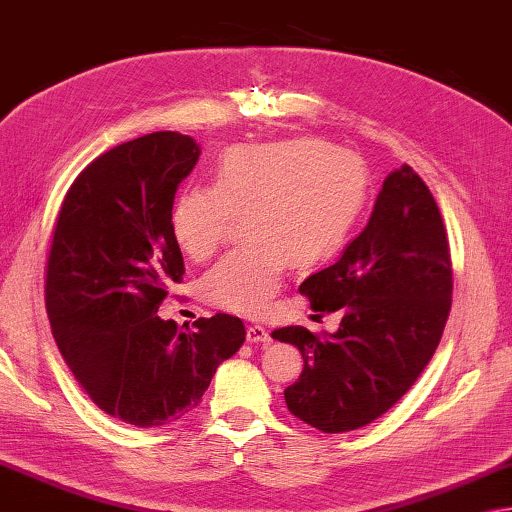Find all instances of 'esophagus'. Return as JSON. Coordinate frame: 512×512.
Listing matches in <instances>:
<instances>
[{
	"label": "esophagus",
	"instance_id": "esophagus-1",
	"mask_svg": "<svg viewBox=\"0 0 512 512\" xmlns=\"http://www.w3.org/2000/svg\"><path fill=\"white\" fill-rule=\"evenodd\" d=\"M247 342L252 344H267L271 342L269 331L263 325H249L247 327Z\"/></svg>",
	"mask_w": 512,
	"mask_h": 512
}]
</instances>
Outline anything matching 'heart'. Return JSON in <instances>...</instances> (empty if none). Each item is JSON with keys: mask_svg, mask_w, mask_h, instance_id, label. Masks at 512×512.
I'll use <instances>...</instances> for the list:
<instances>
[{"mask_svg": "<svg viewBox=\"0 0 512 512\" xmlns=\"http://www.w3.org/2000/svg\"><path fill=\"white\" fill-rule=\"evenodd\" d=\"M367 198V170L349 150L314 139L227 148L210 187L174 198L170 229L194 260L210 258L232 216L243 214L249 243L225 254L205 276L212 305L256 316L283 283L287 260L311 267L344 243Z\"/></svg>", "mask_w": 512, "mask_h": 512, "instance_id": "1", "label": "heart"}]
</instances>
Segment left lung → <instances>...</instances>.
<instances>
[{
  "instance_id": "obj_1",
  "label": "left lung",
  "mask_w": 512,
  "mask_h": 512,
  "mask_svg": "<svg viewBox=\"0 0 512 512\" xmlns=\"http://www.w3.org/2000/svg\"><path fill=\"white\" fill-rule=\"evenodd\" d=\"M300 294L318 311L342 309V320L327 338L305 327L271 331L305 360L285 389L287 409L322 433L378 420L429 364L451 311L446 229L411 165L389 172L367 227Z\"/></svg>"
}]
</instances>
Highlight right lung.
Returning a JSON list of instances; mask_svg holds the SVG:
<instances>
[{"label":"right lung","instance_id":"1","mask_svg":"<svg viewBox=\"0 0 512 512\" xmlns=\"http://www.w3.org/2000/svg\"><path fill=\"white\" fill-rule=\"evenodd\" d=\"M198 156L181 132L117 145L70 185L52 236L46 309L61 356L101 411L141 429L190 413L245 342L236 316L194 331L156 316L185 274L170 212Z\"/></svg>","mask_w":512,"mask_h":512}]
</instances>
